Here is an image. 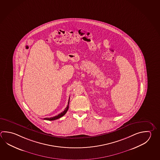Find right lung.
I'll list each match as a JSON object with an SVG mask.
<instances>
[{"instance_id": "add662e5", "label": "right lung", "mask_w": 160, "mask_h": 160, "mask_svg": "<svg viewBox=\"0 0 160 160\" xmlns=\"http://www.w3.org/2000/svg\"><path fill=\"white\" fill-rule=\"evenodd\" d=\"M69 101H68V105H67V106L66 107V108L65 109V110H64V112H62L60 114H59L57 116H55V117H51V118H44L43 119L44 120H47V121H54V120H56V119H59V118H61L62 117H63V115H65V114L68 111V108H69Z\"/></svg>"}]
</instances>
